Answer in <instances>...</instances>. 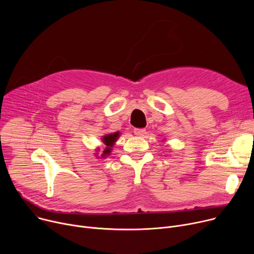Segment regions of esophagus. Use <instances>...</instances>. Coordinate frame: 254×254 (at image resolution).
Listing matches in <instances>:
<instances>
[{"label":"esophagus","instance_id":"34e87169","mask_svg":"<svg viewBox=\"0 0 254 254\" xmlns=\"http://www.w3.org/2000/svg\"><path fill=\"white\" fill-rule=\"evenodd\" d=\"M134 132H135L136 136L143 137V136L146 134V129H145V128H135V129H134Z\"/></svg>","mask_w":254,"mask_h":254}]
</instances>
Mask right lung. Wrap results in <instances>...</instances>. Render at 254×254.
<instances>
[{"instance_id":"obj_1","label":"right lung","mask_w":254,"mask_h":254,"mask_svg":"<svg viewBox=\"0 0 254 254\" xmlns=\"http://www.w3.org/2000/svg\"><path fill=\"white\" fill-rule=\"evenodd\" d=\"M119 135V132L118 131H116V132H114V134H110V135H107V136H104V138H103V142L107 145V147H106V149L104 150V152H103V157L104 156H106V155H108V154H110V152H111V147L113 146V144H114V142L118 139V136Z\"/></svg>"}]
</instances>
